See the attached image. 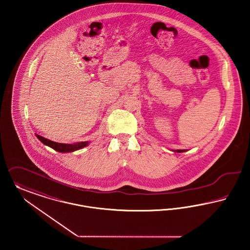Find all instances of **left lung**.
<instances>
[{"label": "left lung", "instance_id": "1", "mask_svg": "<svg viewBox=\"0 0 250 250\" xmlns=\"http://www.w3.org/2000/svg\"><path fill=\"white\" fill-rule=\"evenodd\" d=\"M176 152H184V151H186L185 149H177V150H175Z\"/></svg>", "mask_w": 250, "mask_h": 250}]
</instances>
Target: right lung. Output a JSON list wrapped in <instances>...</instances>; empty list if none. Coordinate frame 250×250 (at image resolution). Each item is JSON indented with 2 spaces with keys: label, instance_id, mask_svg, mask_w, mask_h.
<instances>
[{
  "label": "right lung",
  "instance_id": "right-lung-1",
  "mask_svg": "<svg viewBox=\"0 0 250 250\" xmlns=\"http://www.w3.org/2000/svg\"><path fill=\"white\" fill-rule=\"evenodd\" d=\"M37 137L40 139V141L46 146H49L50 147L53 148L54 150L58 151V152H71V151H75L78 150L80 148H83L84 146H86L88 145V142H78V143H74V144H62V143H57V142H53L51 141L41 135L36 134Z\"/></svg>",
  "mask_w": 250,
  "mask_h": 250
}]
</instances>
